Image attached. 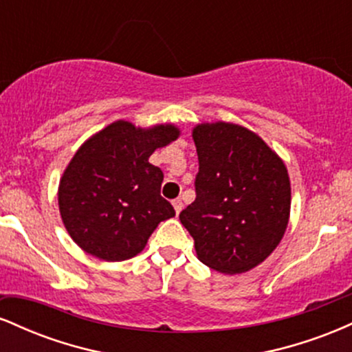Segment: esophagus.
Wrapping results in <instances>:
<instances>
[{
  "mask_svg": "<svg viewBox=\"0 0 352 352\" xmlns=\"http://www.w3.org/2000/svg\"><path fill=\"white\" fill-rule=\"evenodd\" d=\"M172 205H173V210H175V213L179 215V213L182 212V207H184V204H182L180 199H175L172 200Z\"/></svg>",
  "mask_w": 352,
  "mask_h": 352,
  "instance_id": "1",
  "label": "esophagus"
}]
</instances>
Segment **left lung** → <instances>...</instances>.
Returning <instances> with one entry per match:
<instances>
[{"mask_svg":"<svg viewBox=\"0 0 352 352\" xmlns=\"http://www.w3.org/2000/svg\"><path fill=\"white\" fill-rule=\"evenodd\" d=\"M192 137L199 155L197 199L182 210V225L201 263L225 274L250 272L274 252L288 227L286 165L243 125L204 122Z\"/></svg>","mask_w":352,"mask_h":352,"instance_id":"left-lung-1","label":"left lung"}]
</instances>
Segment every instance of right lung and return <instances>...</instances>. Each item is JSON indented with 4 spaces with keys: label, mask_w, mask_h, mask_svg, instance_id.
<instances>
[{
    "label": "right lung",
    "mask_w": 352,
    "mask_h": 352,
    "mask_svg": "<svg viewBox=\"0 0 352 352\" xmlns=\"http://www.w3.org/2000/svg\"><path fill=\"white\" fill-rule=\"evenodd\" d=\"M179 135L173 124L116 120L80 145L58 188L60 218L79 248L104 261L129 260L160 221L175 217L160 197L164 173L148 157Z\"/></svg>",
    "instance_id": "right-lung-1"
}]
</instances>
